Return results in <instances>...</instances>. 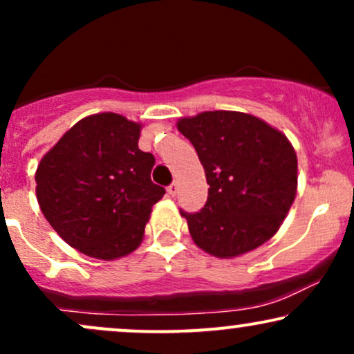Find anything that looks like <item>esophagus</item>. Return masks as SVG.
I'll use <instances>...</instances> for the list:
<instances>
[{
	"mask_svg": "<svg viewBox=\"0 0 354 354\" xmlns=\"http://www.w3.org/2000/svg\"><path fill=\"white\" fill-rule=\"evenodd\" d=\"M176 193H178V185L176 183H171V185L168 186V194L169 196H176Z\"/></svg>",
	"mask_w": 354,
	"mask_h": 354,
	"instance_id": "esophagus-1",
	"label": "esophagus"
}]
</instances>
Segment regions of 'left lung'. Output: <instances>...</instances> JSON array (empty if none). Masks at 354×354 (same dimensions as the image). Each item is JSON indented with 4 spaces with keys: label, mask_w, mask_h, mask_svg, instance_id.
I'll return each mask as SVG.
<instances>
[{
    "label": "left lung",
    "mask_w": 354,
    "mask_h": 354,
    "mask_svg": "<svg viewBox=\"0 0 354 354\" xmlns=\"http://www.w3.org/2000/svg\"><path fill=\"white\" fill-rule=\"evenodd\" d=\"M176 126L196 149L209 185L200 213L181 211L196 246L216 258H236L273 238L298 188L290 140L239 111H205Z\"/></svg>",
    "instance_id": "obj_1"
}]
</instances>
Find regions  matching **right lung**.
I'll use <instances>...</instances> for the list:
<instances>
[{
    "mask_svg": "<svg viewBox=\"0 0 354 354\" xmlns=\"http://www.w3.org/2000/svg\"><path fill=\"white\" fill-rule=\"evenodd\" d=\"M141 124L118 113L80 120L39 161L36 198L68 245L96 259L123 258L143 241L163 186L154 156L138 148Z\"/></svg>",
    "mask_w": 354,
    "mask_h": 354,
    "instance_id": "1",
    "label": "right lung"
}]
</instances>
